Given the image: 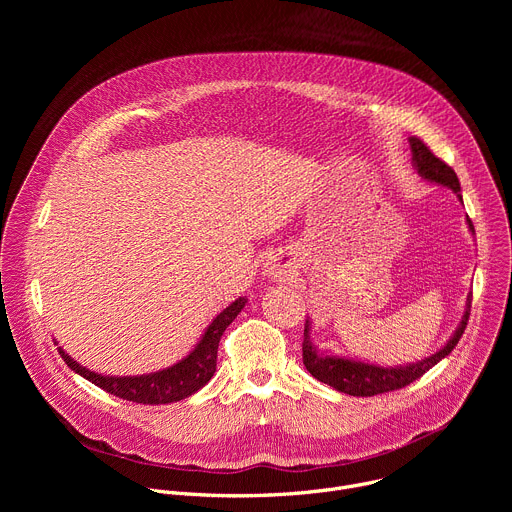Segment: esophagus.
<instances>
[{"label": "esophagus", "mask_w": 512, "mask_h": 512, "mask_svg": "<svg viewBox=\"0 0 512 512\" xmlns=\"http://www.w3.org/2000/svg\"><path fill=\"white\" fill-rule=\"evenodd\" d=\"M265 267H267L269 275H271V277H275V279H281V277H285V275L291 271L289 263H287L285 259H279V257L269 259V261L265 263Z\"/></svg>", "instance_id": "obj_1"}]
</instances>
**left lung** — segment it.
Segmentation results:
<instances>
[{"label":"left lung","instance_id":"left-lung-1","mask_svg":"<svg viewBox=\"0 0 512 512\" xmlns=\"http://www.w3.org/2000/svg\"><path fill=\"white\" fill-rule=\"evenodd\" d=\"M409 145L413 152V162L417 172L442 186L452 188L458 196H460V180L456 176V172L444 162L437 158L429 145L423 143V139L419 137H409ZM462 198V196H460ZM470 231L474 233V225L468 218ZM466 314L462 318L460 328L456 330V334L450 338V342L437 350L435 354L427 356L421 362L409 364V367H395V369H387V367H377V364H367V362H354V360H346V358H336V356H322L316 352L312 340H310V330L306 324L304 330V342H302V350H304V364L308 373L318 379L324 385H330L332 389L352 395V397H373V395H381V393H389V391H397L403 389L407 385H411L413 381L421 379L431 367H435L437 362L442 358H446L456 344L460 342L466 326H468V318H470V298L466 304Z\"/></svg>","mask_w":512,"mask_h":512}]
</instances>
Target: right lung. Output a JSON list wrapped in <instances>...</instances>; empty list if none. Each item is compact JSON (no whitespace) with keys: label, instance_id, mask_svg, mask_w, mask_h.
Returning <instances> with one entry per match:
<instances>
[{"label":"right lung","instance_id":"right-lung-1","mask_svg":"<svg viewBox=\"0 0 512 512\" xmlns=\"http://www.w3.org/2000/svg\"><path fill=\"white\" fill-rule=\"evenodd\" d=\"M245 304H247L245 298L235 300L227 310H223L212 320V324L206 328L198 346L184 360L154 375L103 377L81 367V364H77V360H72L68 354H64L62 348H58V352L72 371L119 399L143 403V405L174 403L190 397L212 379L216 371L218 342H221V336L225 334L229 324L237 318V314L245 308Z\"/></svg>","mask_w":512,"mask_h":512}]
</instances>
